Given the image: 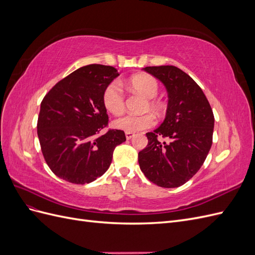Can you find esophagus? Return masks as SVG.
Listing matches in <instances>:
<instances>
[{
    "mask_svg": "<svg viewBox=\"0 0 255 255\" xmlns=\"http://www.w3.org/2000/svg\"><path fill=\"white\" fill-rule=\"evenodd\" d=\"M126 137H127L128 140H129L130 138L134 137V134L133 133H129V132H126Z\"/></svg>",
    "mask_w": 255,
    "mask_h": 255,
    "instance_id": "34e87169",
    "label": "esophagus"
}]
</instances>
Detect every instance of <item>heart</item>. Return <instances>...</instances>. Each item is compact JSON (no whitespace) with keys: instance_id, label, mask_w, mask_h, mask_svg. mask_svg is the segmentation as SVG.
<instances>
[{"instance_id":"1","label":"heart","mask_w":255,"mask_h":255,"mask_svg":"<svg viewBox=\"0 0 255 255\" xmlns=\"http://www.w3.org/2000/svg\"><path fill=\"white\" fill-rule=\"evenodd\" d=\"M128 85L133 90L140 92L142 96L149 99L148 104L145 105V110L150 109L154 113L160 112V104L153 99L157 96L159 90V85L155 78L149 74L135 75L128 82ZM102 100L105 109L113 115H120L125 111L126 96L120 83L117 81L110 83L105 87L103 90ZM154 125H155V119L151 114H128L114 121V127L116 128L129 133L140 132V130L152 128Z\"/></svg>"}]
</instances>
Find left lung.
<instances>
[{"label":"left lung","mask_w":255,"mask_h":255,"mask_svg":"<svg viewBox=\"0 0 255 255\" xmlns=\"http://www.w3.org/2000/svg\"><path fill=\"white\" fill-rule=\"evenodd\" d=\"M143 69L165 85L169 101L164 122L146 133L148 144L138 153V163L146 179L157 186L179 187L199 171L210 152L213 110L199 85L181 69Z\"/></svg>","instance_id":"8db88e82"}]
</instances>
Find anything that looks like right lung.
<instances>
[{"label": "right lung", "instance_id": "1", "mask_svg": "<svg viewBox=\"0 0 255 255\" xmlns=\"http://www.w3.org/2000/svg\"><path fill=\"white\" fill-rule=\"evenodd\" d=\"M118 75L112 66H84L44 96L37 134L45 163L60 179L82 185L95 181L109 169L116 146L127 140L123 130L109 128L102 100Z\"/></svg>", "mask_w": 255, "mask_h": 255}]
</instances>
